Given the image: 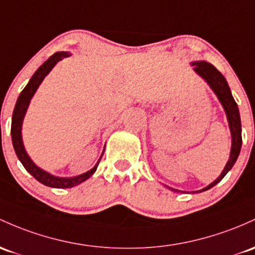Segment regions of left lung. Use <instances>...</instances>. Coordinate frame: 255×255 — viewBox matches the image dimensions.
I'll return each instance as SVG.
<instances>
[{
  "label": "left lung",
  "mask_w": 255,
  "mask_h": 255,
  "mask_svg": "<svg viewBox=\"0 0 255 255\" xmlns=\"http://www.w3.org/2000/svg\"><path fill=\"white\" fill-rule=\"evenodd\" d=\"M192 65H194L195 71L197 72L200 76L205 78L207 82H208V85L211 86V88L214 91V93L217 94V97L219 98L220 103L223 104L224 109H225V113L228 115L229 126H230L232 135V145L229 162L226 163L223 173L219 175V178H218L217 180H214L211 185L205 187V189L200 190V191H206V190L217 185V184L225 177L226 173L232 168V166H234L235 162H236L237 157H239L240 151H241L242 146L241 117H240L239 106H237L236 102H235V99L232 98L230 87H229L228 82H226L225 77L220 74V71H218L211 63H207V61H196V63H192ZM169 189H172V187H169ZM172 190L173 191H178V190L175 189Z\"/></svg>",
  "instance_id": "left-lung-1"
}]
</instances>
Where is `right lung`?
Returning <instances> with one entry per match:
<instances>
[{"label": "right lung", "mask_w": 255, "mask_h": 255, "mask_svg": "<svg viewBox=\"0 0 255 255\" xmlns=\"http://www.w3.org/2000/svg\"><path fill=\"white\" fill-rule=\"evenodd\" d=\"M70 53L68 52H57L49 57L48 60L44 61L43 64L37 69V71L33 74L31 80L29 81L26 87L21 91L20 96H19L18 100H16L15 108H14L13 111V117H12V127H10V134H12V142L14 150H15L16 156L20 159V162L23 163L25 169L32 175L36 180H38L40 183L43 184L46 186L50 187H59V189H66V187H72L76 186L78 184L83 183V181L87 180L94 172L97 170L98 164H99V161L96 166L93 167L88 172L83 173V174L78 175V177L74 178H58L54 177V175H50L49 173L44 172L41 168H38L35 163L30 159L29 156H27L26 151L24 149L23 140H21V123H23V119L25 116V113H26V109L29 106L30 99H31L33 94H35L36 89L38 88L40 83L43 81V78L46 77V75L48 74L50 70L53 69V66L58 63L59 60H63L64 58H68ZM104 153V152H103ZM103 156V155H102Z\"/></svg>", "instance_id": "add662e5"}]
</instances>
